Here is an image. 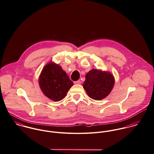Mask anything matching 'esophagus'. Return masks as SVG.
I'll use <instances>...</instances> for the list:
<instances>
[{"mask_svg":"<svg viewBox=\"0 0 154 154\" xmlns=\"http://www.w3.org/2000/svg\"><path fill=\"white\" fill-rule=\"evenodd\" d=\"M74 83L75 85H80L81 83V82L80 80H77V81H75L74 82Z\"/></svg>","mask_w":154,"mask_h":154,"instance_id":"obj_1","label":"esophagus"}]
</instances>
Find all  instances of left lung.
Returning a JSON list of instances; mask_svg holds the SVG:
<instances>
[{"label":"left lung","instance_id":"obj_1","mask_svg":"<svg viewBox=\"0 0 154 154\" xmlns=\"http://www.w3.org/2000/svg\"><path fill=\"white\" fill-rule=\"evenodd\" d=\"M115 85V77L109 71L92 69L86 74L83 88L88 97L96 100L106 97Z\"/></svg>","mask_w":154,"mask_h":154}]
</instances>
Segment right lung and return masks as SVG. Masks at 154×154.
Masks as SVG:
<instances>
[{
	"mask_svg": "<svg viewBox=\"0 0 154 154\" xmlns=\"http://www.w3.org/2000/svg\"><path fill=\"white\" fill-rule=\"evenodd\" d=\"M38 82L44 94L54 102L63 99L73 85L66 71L60 65L52 61L44 67Z\"/></svg>",
	"mask_w": 154,
	"mask_h": 154,
	"instance_id": "add662e5",
	"label": "right lung"
}]
</instances>
